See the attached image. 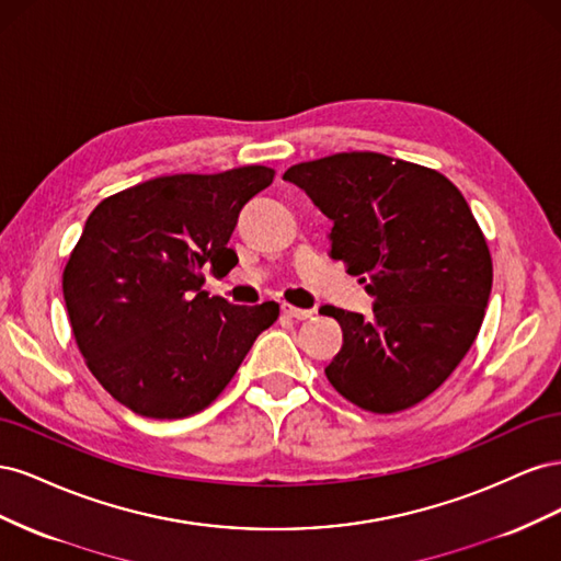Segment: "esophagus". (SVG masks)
I'll use <instances>...</instances> for the list:
<instances>
[{"mask_svg":"<svg viewBox=\"0 0 561 561\" xmlns=\"http://www.w3.org/2000/svg\"><path fill=\"white\" fill-rule=\"evenodd\" d=\"M280 311L287 316V318H295V320H309L313 316L311 309H299V307H293V304L283 301L280 304Z\"/></svg>","mask_w":561,"mask_h":561,"instance_id":"esophagus-1","label":"esophagus"}]
</instances>
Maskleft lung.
I'll use <instances>...</instances> for the list:
<instances>
[{"label":"left lung","instance_id":"obj_1","mask_svg":"<svg viewBox=\"0 0 561 561\" xmlns=\"http://www.w3.org/2000/svg\"><path fill=\"white\" fill-rule=\"evenodd\" d=\"M334 227L330 257L367 283L375 313L322 307L344 344L325 367L365 412L410 410L463 360L484 320L491 254L463 194L433 168L377 151H339L283 175Z\"/></svg>","mask_w":561,"mask_h":561}]
</instances>
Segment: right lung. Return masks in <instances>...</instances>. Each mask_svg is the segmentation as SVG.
<instances>
[{
    "instance_id": "obj_1",
    "label": "right lung",
    "mask_w": 561,
    "mask_h": 561,
    "mask_svg": "<svg viewBox=\"0 0 561 561\" xmlns=\"http://www.w3.org/2000/svg\"><path fill=\"white\" fill-rule=\"evenodd\" d=\"M266 165L163 175L103 198L62 271L79 353L107 393L147 419H184L217 400L278 304L233 307L203 290V266L239 264L229 239Z\"/></svg>"
}]
</instances>
